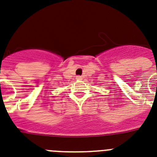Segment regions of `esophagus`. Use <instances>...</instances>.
<instances>
[{"label": "esophagus", "mask_w": 157, "mask_h": 157, "mask_svg": "<svg viewBox=\"0 0 157 157\" xmlns=\"http://www.w3.org/2000/svg\"><path fill=\"white\" fill-rule=\"evenodd\" d=\"M76 79L81 80L82 79V77H81V76H76Z\"/></svg>", "instance_id": "esophagus-1"}]
</instances>
